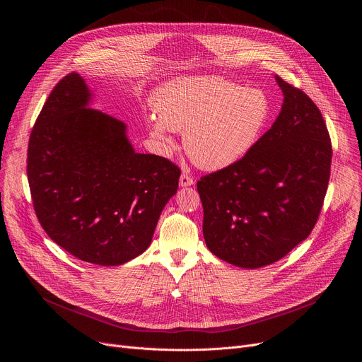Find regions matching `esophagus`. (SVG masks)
I'll list each match as a JSON object with an SVG mask.
<instances>
[{
	"label": "esophagus",
	"mask_w": 362,
	"mask_h": 362,
	"mask_svg": "<svg viewBox=\"0 0 362 362\" xmlns=\"http://www.w3.org/2000/svg\"><path fill=\"white\" fill-rule=\"evenodd\" d=\"M179 185H180V187L192 186V185H194V180H193V177H192L190 175H187V173H182L180 180H179Z\"/></svg>",
	"instance_id": "obj_1"
}]
</instances>
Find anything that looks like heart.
I'll return each mask as SVG.
<instances>
[{
  "label": "heart",
  "mask_w": 362,
  "mask_h": 362,
  "mask_svg": "<svg viewBox=\"0 0 362 362\" xmlns=\"http://www.w3.org/2000/svg\"><path fill=\"white\" fill-rule=\"evenodd\" d=\"M154 112L150 133L165 148L175 144L173 130L185 129L189 158L203 169L219 170L245 158L259 140L271 103L264 91L222 77H180L159 88Z\"/></svg>",
  "instance_id": "heart-1"
}]
</instances>
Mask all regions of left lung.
Instances as JSON below:
<instances>
[{
  "mask_svg": "<svg viewBox=\"0 0 362 362\" xmlns=\"http://www.w3.org/2000/svg\"><path fill=\"white\" fill-rule=\"evenodd\" d=\"M281 113L235 165L203 176V238L219 259L271 265L314 229L328 187L332 147L315 103L281 77Z\"/></svg>",
  "mask_w": 362,
  "mask_h": 362,
  "instance_id": "8db88e82",
  "label": "left lung"
}]
</instances>
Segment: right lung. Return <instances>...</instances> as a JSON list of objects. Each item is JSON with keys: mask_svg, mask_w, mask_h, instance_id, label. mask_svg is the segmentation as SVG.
<instances>
[{"mask_svg": "<svg viewBox=\"0 0 362 362\" xmlns=\"http://www.w3.org/2000/svg\"><path fill=\"white\" fill-rule=\"evenodd\" d=\"M93 97L78 73L60 80L33 127L27 175L45 233L80 261L119 267L150 246L180 170L137 153Z\"/></svg>", "mask_w": 362, "mask_h": 362, "instance_id": "obj_1", "label": "right lung"}]
</instances>
